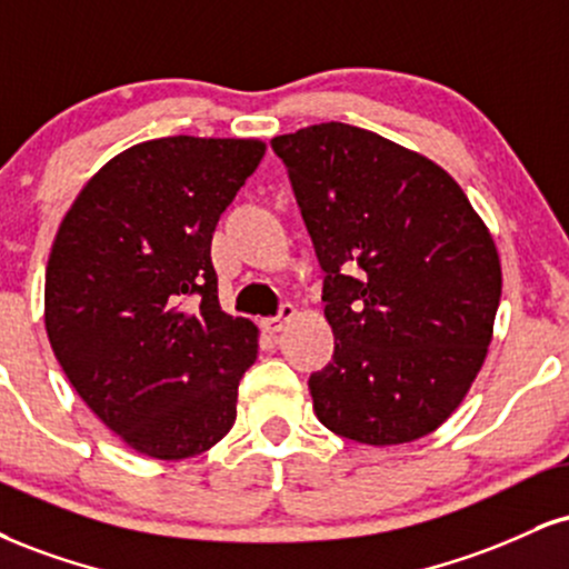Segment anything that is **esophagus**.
<instances>
[{
    "instance_id": "esophagus-1",
    "label": "esophagus",
    "mask_w": 569,
    "mask_h": 569,
    "mask_svg": "<svg viewBox=\"0 0 569 569\" xmlns=\"http://www.w3.org/2000/svg\"><path fill=\"white\" fill-rule=\"evenodd\" d=\"M293 315H297V307H293V305H280V312L276 315V318H264V320H262L264 333H270V337H276V333L283 331L289 320H293Z\"/></svg>"
}]
</instances>
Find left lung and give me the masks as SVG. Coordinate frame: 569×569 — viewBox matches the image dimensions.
I'll return each instance as SVG.
<instances>
[{
	"instance_id": "8db88e82",
	"label": "left lung",
	"mask_w": 569,
	"mask_h": 569,
	"mask_svg": "<svg viewBox=\"0 0 569 569\" xmlns=\"http://www.w3.org/2000/svg\"><path fill=\"white\" fill-rule=\"evenodd\" d=\"M323 267L333 355L320 423L387 448L440 429L475 385L501 302L488 224L440 163L328 121L272 137Z\"/></svg>"
}]
</instances>
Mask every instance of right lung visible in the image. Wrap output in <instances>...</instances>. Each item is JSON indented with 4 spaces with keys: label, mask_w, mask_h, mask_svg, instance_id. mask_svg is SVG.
<instances>
[{
    "label": "right lung",
    "mask_w": 569,
    "mask_h": 569,
    "mask_svg": "<svg viewBox=\"0 0 569 569\" xmlns=\"http://www.w3.org/2000/svg\"><path fill=\"white\" fill-rule=\"evenodd\" d=\"M267 146L159 137L89 177L54 236L44 328L71 387L134 453L180 461L236 423L259 328L219 307L211 236Z\"/></svg>",
    "instance_id": "obj_1"
}]
</instances>
